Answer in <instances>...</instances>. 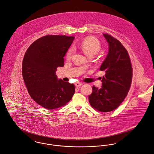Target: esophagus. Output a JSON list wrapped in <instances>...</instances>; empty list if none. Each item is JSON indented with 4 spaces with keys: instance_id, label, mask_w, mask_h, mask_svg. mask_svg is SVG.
<instances>
[{
    "instance_id": "obj_1",
    "label": "esophagus",
    "mask_w": 154,
    "mask_h": 154,
    "mask_svg": "<svg viewBox=\"0 0 154 154\" xmlns=\"http://www.w3.org/2000/svg\"><path fill=\"white\" fill-rule=\"evenodd\" d=\"M82 83H80V82H75V86H76V87H79V86H82Z\"/></svg>"
}]
</instances>
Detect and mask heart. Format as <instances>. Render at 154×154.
I'll return each instance as SVG.
<instances>
[{
	"instance_id": "1",
	"label": "heart",
	"mask_w": 154,
	"mask_h": 154,
	"mask_svg": "<svg viewBox=\"0 0 154 154\" xmlns=\"http://www.w3.org/2000/svg\"><path fill=\"white\" fill-rule=\"evenodd\" d=\"M77 46L82 50L83 52L88 57H92L97 54L101 49V44L95 38L88 37L83 39L80 43L77 44ZM73 53V48H70L66 52V59L69 60Z\"/></svg>"
}]
</instances>
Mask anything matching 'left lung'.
<instances>
[{
	"label": "left lung",
	"instance_id": "left-lung-1",
	"mask_svg": "<svg viewBox=\"0 0 154 154\" xmlns=\"http://www.w3.org/2000/svg\"><path fill=\"white\" fill-rule=\"evenodd\" d=\"M109 45V53L100 70L105 72L100 89L92 87L89 96L91 106L100 112H108L117 109L130 89L132 68L126 49L117 38L103 34Z\"/></svg>",
	"mask_w": 154,
	"mask_h": 154
}]
</instances>
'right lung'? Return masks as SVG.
Wrapping results in <instances>:
<instances>
[{
    "instance_id": "obj_1",
    "label": "right lung",
    "mask_w": 154,
    "mask_h": 154,
    "mask_svg": "<svg viewBox=\"0 0 154 154\" xmlns=\"http://www.w3.org/2000/svg\"><path fill=\"white\" fill-rule=\"evenodd\" d=\"M74 37L48 35L34 42L22 62L23 79L31 97L47 109L66 105L75 92V86L58 80L56 72L64 66V56Z\"/></svg>"
}]
</instances>
